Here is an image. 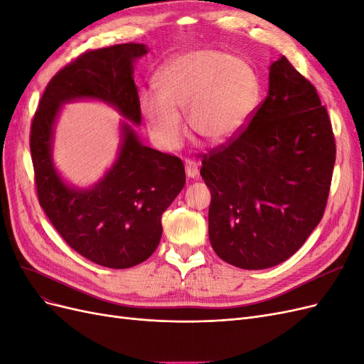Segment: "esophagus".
Instances as JSON below:
<instances>
[{
	"instance_id": "esophagus-1",
	"label": "esophagus",
	"mask_w": 364,
	"mask_h": 364,
	"mask_svg": "<svg viewBox=\"0 0 364 364\" xmlns=\"http://www.w3.org/2000/svg\"><path fill=\"white\" fill-rule=\"evenodd\" d=\"M185 171H186V176L188 178H196L197 174H199V165H197V162L194 161H186L185 162Z\"/></svg>"
}]
</instances>
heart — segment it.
Listing matches in <instances>:
<instances>
[{"label":"heart","instance_id":"1","mask_svg":"<svg viewBox=\"0 0 364 364\" xmlns=\"http://www.w3.org/2000/svg\"><path fill=\"white\" fill-rule=\"evenodd\" d=\"M158 95H141L139 106L150 134L165 150L182 146L186 127L211 142L235 138L255 114L261 83L250 62L218 50H190L170 59L156 75Z\"/></svg>","mask_w":364,"mask_h":364}]
</instances>
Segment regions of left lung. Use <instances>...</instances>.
I'll return each instance as SVG.
<instances>
[{"label": "left lung", "mask_w": 364, "mask_h": 364, "mask_svg": "<svg viewBox=\"0 0 364 364\" xmlns=\"http://www.w3.org/2000/svg\"><path fill=\"white\" fill-rule=\"evenodd\" d=\"M334 162L326 107L282 56L270 65L269 94L243 132L202 155L214 252L246 270L289 259L323 217Z\"/></svg>", "instance_id": "1"}]
</instances>
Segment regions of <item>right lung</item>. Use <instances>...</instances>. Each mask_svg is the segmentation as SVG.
<instances>
[{"instance_id":"obj_1","label":"right lung","mask_w":364,"mask_h":364,"mask_svg":"<svg viewBox=\"0 0 364 364\" xmlns=\"http://www.w3.org/2000/svg\"><path fill=\"white\" fill-rule=\"evenodd\" d=\"M146 53L142 43L82 53L53 75L31 119L30 151L39 205L70 247L109 269L134 267L156 250L161 217L185 185L183 162L142 146L124 124L123 146L112 168L92 188L74 190L53 167V126L62 103L75 98H98L139 124L132 74L135 59Z\"/></svg>"}]
</instances>
